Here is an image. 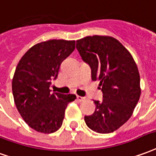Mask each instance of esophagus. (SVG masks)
I'll return each mask as SVG.
<instances>
[{
	"instance_id": "1",
	"label": "esophagus",
	"mask_w": 156,
	"mask_h": 156,
	"mask_svg": "<svg viewBox=\"0 0 156 156\" xmlns=\"http://www.w3.org/2000/svg\"><path fill=\"white\" fill-rule=\"evenodd\" d=\"M77 100H78V101H83L84 100H85V98L84 97H82V96H77Z\"/></svg>"
}]
</instances>
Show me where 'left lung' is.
<instances>
[{"instance_id": "left-lung-1", "label": "left lung", "mask_w": 156, "mask_h": 156, "mask_svg": "<svg viewBox=\"0 0 156 156\" xmlns=\"http://www.w3.org/2000/svg\"><path fill=\"white\" fill-rule=\"evenodd\" d=\"M76 48L103 93L102 101H94L95 112L84 116L86 125L99 133H112L131 117L139 100L137 65L129 51L112 37L87 36L77 40Z\"/></svg>"}]
</instances>
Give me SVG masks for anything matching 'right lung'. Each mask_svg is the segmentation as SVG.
<instances>
[{
    "label": "right lung",
    "instance_id": "1",
    "mask_svg": "<svg viewBox=\"0 0 156 156\" xmlns=\"http://www.w3.org/2000/svg\"><path fill=\"white\" fill-rule=\"evenodd\" d=\"M74 49V40H48L30 48L17 64L12 84L14 102L25 122L35 131H57L67 104L76 99L75 94H51L50 89L62 62Z\"/></svg>",
    "mask_w": 156,
    "mask_h": 156
}]
</instances>
